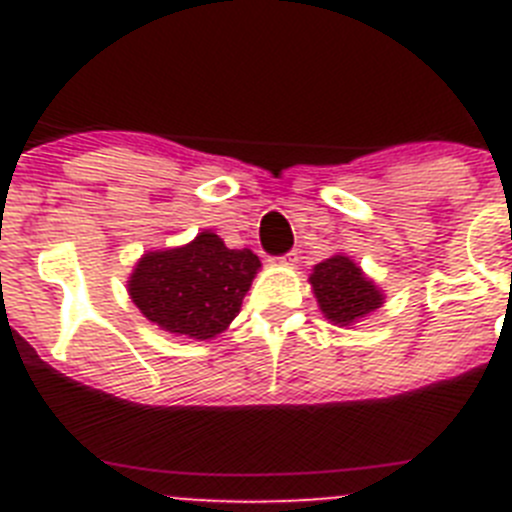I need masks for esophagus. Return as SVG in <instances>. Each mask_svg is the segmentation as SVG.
<instances>
[{
	"label": "esophagus",
	"mask_w": 512,
	"mask_h": 512,
	"mask_svg": "<svg viewBox=\"0 0 512 512\" xmlns=\"http://www.w3.org/2000/svg\"><path fill=\"white\" fill-rule=\"evenodd\" d=\"M297 253L295 251H289V253H284V256H279V264H284V266H297Z\"/></svg>",
	"instance_id": "1"
}]
</instances>
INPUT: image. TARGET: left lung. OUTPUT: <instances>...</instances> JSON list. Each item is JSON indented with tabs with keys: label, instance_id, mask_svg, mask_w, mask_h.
Masks as SVG:
<instances>
[{
	"label": "left lung",
	"instance_id": "8db88e82",
	"mask_svg": "<svg viewBox=\"0 0 512 512\" xmlns=\"http://www.w3.org/2000/svg\"><path fill=\"white\" fill-rule=\"evenodd\" d=\"M310 284L320 310L333 325H354L384 302L382 289L343 253L320 261L312 269Z\"/></svg>",
	"mask_w": 512,
	"mask_h": 512
}]
</instances>
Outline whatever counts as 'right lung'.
Returning a JSON list of instances; mask_svg holds the SVG:
<instances>
[{
	"instance_id": "1",
	"label": "right lung",
	"mask_w": 512,
	"mask_h": 512,
	"mask_svg": "<svg viewBox=\"0 0 512 512\" xmlns=\"http://www.w3.org/2000/svg\"><path fill=\"white\" fill-rule=\"evenodd\" d=\"M259 266L256 253L228 248L205 230L187 246L146 253L130 274L128 292L161 330L207 341L241 312Z\"/></svg>"
}]
</instances>
